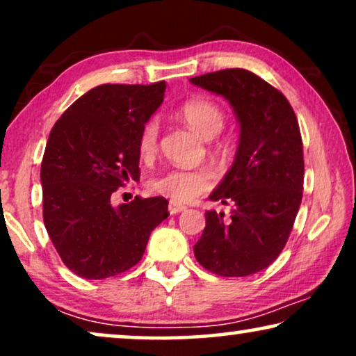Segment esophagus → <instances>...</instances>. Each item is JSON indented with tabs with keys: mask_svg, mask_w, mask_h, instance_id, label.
<instances>
[{
	"mask_svg": "<svg viewBox=\"0 0 356 356\" xmlns=\"http://www.w3.org/2000/svg\"><path fill=\"white\" fill-rule=\"evenodd\" d=\"M168 211L172 216H177V213L186 211V206H183V204H177V202H170L168 204Z\"/></svg>",
	"mask_w": 356,
	"mask_h": 356,
	"instance_id": "34e87169",
	"label": "esophagus"
}]
</instances>
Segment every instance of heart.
I'll return each mask as SVG.
<instances>
[{"label": "heart", "mask_w": 356, "mask_h": 356, "mask_svg": "<svg viewBox=\"0 0 356 356\" xmlns=\"http://www.w3.org/2000/svg\"><path fill=\"white\" fill-rule=\"evenodd\" d=\"M179 118L197 131L202 138L211 139L220 133L225 113L220 105L207 97H194L184 102L178 110ZM159 121L150 118L143 124L138 138V150L143 159H150L159 150ZM213 183L209 168H170L150 179V189L172 202H191L206 193Z\"/></svg>", "instance_id": "obj_1"}]
</instances>
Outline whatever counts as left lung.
Returning <instances> with one entry per match:
<instances>
[{
    "label": "left lung",
    "instance_id": "obj_1",
    "mask_svg": "<svg viewBox=\"0 0 356 356\" xmlns=\"http://www.w3.org/2000/svg\"><path fill=\"white\" fill-rule=\"evenodd\" d=\"M191 82L225 97L240 121L235 162L209 196L232 212H206L194 256L212 274H256L285 248L303 197L298 120L285 95L251 71L233 67L191 77Z\"/></svg>",
    "mask_w": 356,
    "mask_h": 356
}]
</instances>
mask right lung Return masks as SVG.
<instances>
[{"mask_svg":"<svg viewBox=\"0 0 356 356\" xmlns=\"http://www.w3.org/2000/svg\"><path fill=\"white\" fill-rule=\"evenodd\" d=\"M165 87V81L97 86L51 128L40 170L43 223L76 275L102 280L131 269L150 232L170 216L163 197L111 206L116 189L139 179V131L163 102Z\"/></svg>","mask_w":356,"mask_h":356,"instance_id":"add662e5","label":"right lung"}]
</instances>
